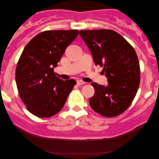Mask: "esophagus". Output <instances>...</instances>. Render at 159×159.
I'll return each mask as SVG.
<instances>
[{
	"instance_id": "obj_1",
	"label": "esophagus",
	"mask_w": 159,
	"mask_h": 159,
	"mask_svg": "<svg viewBox=\"0 0 159 159\" xmlns=\"http://www.w3.org/2000/svg\"><path fill=\"white\" fill-rule=\"evenodd\" d=\"M85 84V82L81 81V80H78V81H77V84H78V85H82V84Z\"/></svg>"
}]
</instances>
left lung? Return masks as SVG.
I'll use <instances>...</instances> for the list:
<instances>
[{
	"mask_svg": "<svg viewBox=\"0 0 159 159\" xmlns=\"http://www.w3.org/2000/svg\"><path fill=\"white\" fill-rule=\"evenodd\" d=\"M79 34L87 44L96 65L103 67L106 86L91 83L92 109L102 116L115 117L131 105L140 82V66L132 46L112 30H84Z\"/></svg>",
	"mask_w": 159,
	"mask_h": 159,
	"instance_id": "1",
	"label": "left lung"
}]
</instances>
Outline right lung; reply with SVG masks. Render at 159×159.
Returning <instances> with one entry per match:
<instances>
[{"label":"right lung","mask_w":159,"mask_h":159,"mask_svg":"<svg viewBox=\"0 0 159 159\" xmlns=\"http://www.w3.org/2000/svg\"><path fill=\"white\" fill-rule=\"evenodd\" d=\"M78 34V30H46L24 49L16 68V84L22 102L33 115L50 118L63 108L76 81L60 79L54 68Z\"/></svg>","instance_id":"add662e5"}]
</instances>
